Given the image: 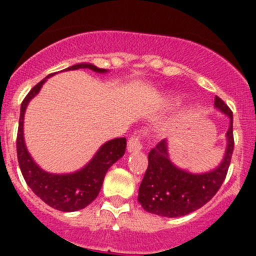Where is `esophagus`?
<instances>
[{
  "instance_id": "esophagus-1",
  "label": "esophagus",
  "mask_w": 256,
  "mask_h": 256,
  "mask_svg": "<svg viewBox=\"0 0 256 256\" xmlns=\"http://www.w3.org/2000/svg\"><path fill=\"white\" fill-rule=\"evenodd\" d=\"M142 150V135L141 134H135L132 138H130L128 142V152H138Z\"/></svg>"
}]
</instances>
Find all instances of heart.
Returning <instances> with one entry per match:
<instances>
[{
    "label": "heart",
    "mask_w": 256,
    "mask_h": 256,
    "mask_svg": "<svg viewBox=\"0 0 256 256\" xmlns=\"http://www.w3.org/2000/svg\"><path fill=\"white\" fill-rule=\"evenodd\" d=\"M168 102H178V96H171L168 99Z\"/></svg>",
    "instance_id": "1"
}]
</instances>
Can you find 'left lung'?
<instances>
[{"label": "left lung", "mask_w": 256, "mask_h": 256, "mask_svg": "<svg viewBox=\"0 0 256 256\" xmlns=\"http://www.w3.org/2000/svg\"><path fill=\"white\" fill-rule=\"evenodd\" d=\"M214 106L229 118L223 161L209 172L190 174L170 160L168 141L162 140L150 151L148 167L138 188V200L146 212L167 218L187 216L209 202L223 184L234 150L233 112L218 96Z\"/></svg>", "instance_id": "left-lung-1"}]
</instances>
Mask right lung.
Returning a JSON list of instances; mask_svg holds the SVG:
<instances>
[{"label": "right lung", "instance_id": "1", "mask_svg": "<svg viewBox=\"0 0 256 256\" xmlns=\"http://www.w3.org/2000/svg\"><path fill=\"white\" fill-rule=\"evenodd\" d=\"M90 69L96 73H106V69L98 68L90 63H80L72 66L64 70ZM53 74H49L42 82L30 89L20 105V124L17 132V157L20 172L26 183L30 186L36 196L52 208L62 212H76L89 206L99 194L104 177L108 170L125 154L126 138H118L108 141L95 154L92 161L79 171L73 174H56L43 171L30 157L23 138V118L30 100L40 92L46 80Z\"/></svg>", "mask_w": 256, "mask_h": 256}]
</instances>
